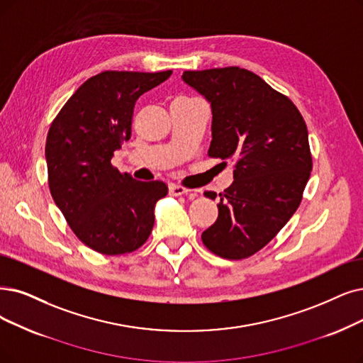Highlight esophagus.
Here are the masks:
<instances>
[{"label":"esophagus","instance_id":"esophagus-1","mask_svg":"<svg viewBox=\"0 0 363 363\" xmlns=\"http://www.w3.org/2000/svg\"><path fill=\"white\" fill-rule=\"evenodd\" d=\"M168 189H169L171 196H182V195H186L187 192H189V189H186V187L179 186V184H169Z\"/></svg>","mask_w":363,"mask_h":363}]
</instances>
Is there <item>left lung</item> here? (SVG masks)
Segmentation results:
<instances>
[{
  "label": "left lung",
  "instance_id": "8db88e82",
  "mask_svg": "<svg viewBox=\"0 0 363 363\" xmlns=\"http://www.w3.org/2000/svg\"><path fill=\"white\" fill-rule=\"evenodd\" d=\"M182 79L211 106L208 156L235 162L234 182L219 194V217L202 232V242L220 257L245 259L265 247L301 204L313 168L307 125L291 99L249 69L184 71Z\"/></svg>",
  "mask_w": 363,
  "mask_h": 363
}]
</instances>
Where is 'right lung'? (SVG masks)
<instances>
[{
    "instance_id": "right-lung-1",
    "label": "right lung",
    "mask_w": 363,
    "mask_h": 363,
    "mask_svg": "<svg viewBox=\"0 0 363 363\" xmlns=\"http://www.w3.org/2000/svg\"><path fill=\"white\" fill-rule=\"evenodd\" d=\"M172 71H104L86 80L50 125L46 162L50 194L69 228L92 250L131 253L146 242L164 182H138L111 165L131 138L137 99Z\"/></svg>"
}]
</instances>
